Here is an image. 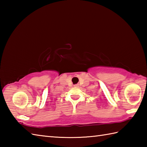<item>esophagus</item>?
Segmentation results:
<instances>
[{"mask_svg": "<svg viewBox=\"0 0 147 147\" xmlns=\"http://www.w3.org/2000/svg\"><path fill=\"white\" fill-rule=\"evenodd\" d=\"M74 87H78L79 86H78V85H74Z\"/></svg>", "mask_w": 147, "mask_h": 147, "instance_id": "34e87169", "label": "esophagus"}]
</instances>
